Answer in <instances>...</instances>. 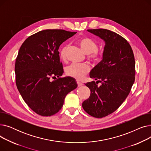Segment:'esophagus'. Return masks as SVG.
<instances>
[{"instance_id": "obj_1", "label": "esophagus", "mask_w": 151, "mask_h": 151, "mask_svg": "<svg viewBox=\"0 0 151 151\" xmlns=\"http://www.w3.org/2000/svg\"><path fill=\"white\" fill-rule=\"evenodd\" d=\"M77 84H78V86L80 87V86H81L83 85V84L81 82H79V81H77Z\"/></svg>"}]
</instances>
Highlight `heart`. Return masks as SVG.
I'll use <instances>...</instances> for the list:
<instances>
[{"mask_svg": "<svg viewBox=\"0 0 151 151\" xmlns=\"http://www.w3.org/2000/svg\"><path fill=\"white\" fill-rule=\"evenodd\" d=\"M78 43L82 50L88 54V58L93 61H98L101 58V55L97 51L98 44L92 38L88 37H83L78 40ZM68 50L67 45H63L59 51V56L62 60H65ZM90 67L86 63H71L65 68L66 74L76 80H81L88 73Z\"/></svg>", "mask_w": 151, "mask_h": 151, "instance_id": "1", "label": "heart"}]
</instances>
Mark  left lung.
Instances as JSON below:
<instances>
[{
  "instance_id": "8db88e82",
  "label": "left lung",
  "mask_w": 151,
  "mask_h": 151,
  "mask_svg": "<svg viewBox=\"0 0 151 151\" xmlns=\"http://www.w3.org/2000/svg\"><path fill=\"white\" fill-rule=\"evenodd\" d=\"M105 43L102 60L90 72V77L101 83H86L90 89L89 99L82 106L89 115L105 117L119 107L129 94L134 81L135 61L133 50L126 40L107 29H89Z\"/></svg>"
}]
</instances>
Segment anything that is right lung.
Instances as JSON below:
<instances>
[{
  "instance_id": "add662e5",
  "label": "right lung",
  "mask_w": 151,
  "mask_h": 151,
  "mask_svg": "<svg viewBox=\"0 0 151 151\" xmlns=\"http://www.w3.org/2000/svg\"><path fill=\"white\" fill-rule=\"evenodd\" d=\"M75 32L47 29L30 36L16 59L17 88L26 104L37 114L50 116L59 111L67 95L77 88L75 79L63 73L58 50ZM58 77L51 82V77Z\"/></svg>"
}]
</instances>
